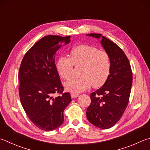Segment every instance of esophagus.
Returning a JSON list of instances; mask_svg holds the SVG:
<instances>
[{"label": "esophagus", "instance_id": "obj_1", "mask_svg": "<svg viewBox=\"0 0 150 150\" xmlns=\"http://www.w3.org/2000/svg\"><path fill=\"white\" fill-rule=\"evenodd\" d=\"M79 96V94L75 93V92H71V96L72 98H77Z\"/></svg>", "mask_w": 150, "mask_h": 150}]
</instances>
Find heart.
Masks as SVG:
<instances>
[{
	"instance_id": "1",
	"label": "heart",
	"mask_w": 150,
	"mask_h": 150,
	"mask_svg": "<svg viewBox=\"0 0 150 150\" xmlns=\"http://www.w3.org/2000/svg\"><path fill=\"white\" fill-rule=\"evenodd\" d=\"M73 66L81 67V77L68 81L65 86L67 91L78 93L88 89L91 85L97 88L104 84L110 74L111 59L105 51L99 50L92 46L81 45L71 50L70 58L59 57L56 67L63 79L69 80Z\"/></svg>"
}]
</instances>
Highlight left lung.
Here are the masks:
<instances>
[{"label": "left lung", "instance_id": "1", "mask_svg": "<svg viewBox=\"0 0 150 150\" xmlns=\"http://www.w3.org/2000/svg\"><path fill=\"white\" fill-rule=\"evenodd\" d=\"M87 35L102 37L100 42L110 57L111 71L104 84L90 95L91 102L86 117L94 126L110 129L120 120L129 103L132 84L131 67L125 52L115 43L101 34Z\"/></svg>", "mask_w": 150, "mask_h": 150}]
</instances>
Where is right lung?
Returning a JSON list of instances; mask_svg holds the SVG:
<instances>
[{
	"mask_svg": "<svg viewBox=\"0 0 150 150\" xmlns=\"http://www.w3.org/2000/svg\"><path fill=\"white\" fill-rule=\"evenodd\" d=\"M70 42V36L47 35L27 52L18 73L19 94L29 119L39 129L52 131L64 121V111L71 101L56 70L55 54ZM55 93L60 95L54 97Z\"/></svg>",
	"mask_w": 150,
	"mask_h": 150,
	"instance_id": "1",
	"label": "right lung"
}]
</instances>
